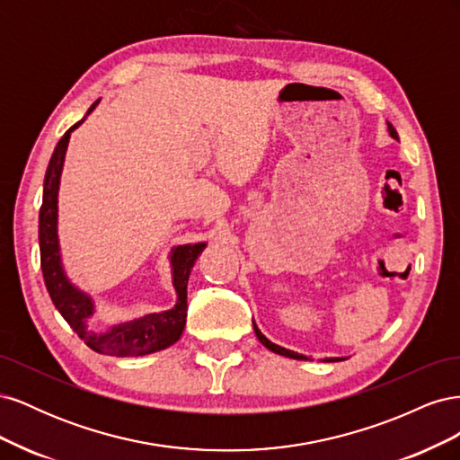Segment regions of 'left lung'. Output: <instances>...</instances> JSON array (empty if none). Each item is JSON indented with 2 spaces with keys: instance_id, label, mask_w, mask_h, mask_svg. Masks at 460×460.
Instances as JSON below:
<instances>
[{
  "instance_id": "1",
  "label": "left lung",
  "mask_w": 460,
  "mask_h": 460,
  "mask_svg": "<svg viewBox=\"0 0 460 460\" xmlns=\"http://www.w3.org/2000/svg\"><path fill=\"white\" fill-rule=\"evenodd\" d=\"M387 132H389V136L394 137V140H399V136H397V130L394 128V124L392 122H387ZM253 328H255V336L259 338V341L267 347V349H270L272 353H278V355H284V357H289V358H297V360H313L311 357H305V355H301V353H296V351H291V349H286V347H280V345H276V343H272L267 336H264V333L257 328V324L253 323ZM347 357H332V358H323L324 363H338V360H345Z\"/></svg>"
}]
</instances>
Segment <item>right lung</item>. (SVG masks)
<instances>
[{"label": "right lung", "mask_w": 460, "mask_h": 460, "mask_svg": "<svg viewBox=\"0 0 460 460\" xmlns=\"http://www.w3.org/2000/svg\"><path fill=\"white\" fill-rule=\"evenodd\" d=\"M97 103H100V100L88 109L86 117L97 107ZM86 117L65 132L58 147L53 151L46 171L44 199H41L40 207L38 226L40 261L41 272H44V282L55 309L61 313L68 326L78 333L80 340H84L90 349L111 357H142L155 351H163L166 347L176 343L180 336H182L188 314V278L193 264H196L207 243H186L171 249L169 259L172 269V286L176 291V305L172 309L144 314L140 318L128 320V323L111 326L109 330L103 332H95L88 326V320L95 313V303L86 291L76 288L71 282V278L66 276L58 235V203L66 147L68 140H71V134L86 120Z\"/></svg>", "instance_id": "right-lung-1"}]
</instances>
